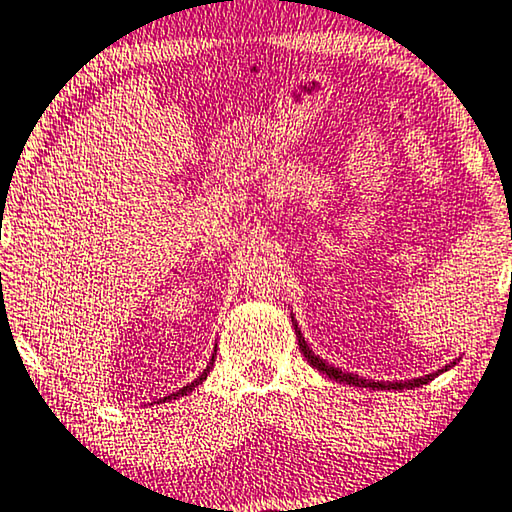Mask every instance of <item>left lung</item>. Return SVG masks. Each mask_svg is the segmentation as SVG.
<instances>
[{
    "instance_id": "obj_1",
    "label": "left lung",
    "mask_w": 512,
    "mask_h": 512,
    "mask_svg": "<svg viewBox=\"0 0 512 512\" xmlns=\"http://www.w3.org/2000/svg\"><path fill=\"white\" fill-rule=\"evenodd\" d=\"M292 325H294V331H297V341H299V350L304 352V357L308 359V364L313 366V369H318L320 373H325V376H329V378H334V380H338V383H345V385H355V387H371V390H413V387H422V385H427L429 380H434L436 376H441L443 371H448L450 366H455L457 362H450L448 366H443V369H438L436 373H429V376H422V378H413V380H399V383H390V380H387V383H383V380H380V383H373V380H366V378H359V376H355V373H345V371H341V369H336V366H331V364H327L325 359H320L318 355H315V352L308 348V343L304 341V334H301L299 331V325L297 322H294V318H292Z\"/></svg>"
}]
</instances>
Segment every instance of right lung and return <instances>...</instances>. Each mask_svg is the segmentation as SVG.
<instances>
[{
    "mask_svg": "<svg viewBox=\"0 0 512 512\" xmlns=\"http://www.w3.org/2000/svg\"><path fill=\"white\" fill-rule=\"evenodd\" d=\"M213 362H215V357H211V364H208V366H206V369H204V371H201V376H199V378H194L190 385H185V387H183V390H178V392H174V394H169V397H164V399H160V401H171V399H176V397H183V394H190V392L194 390V387H197L199 383H204V380H206V376H208V371H211V366H213Z\"/></svg>",
    "mask_w": 512,
    "mask_h": 512,
    "instance_id": "add662e5",
    "label": "right lung"
}]
</instances>
